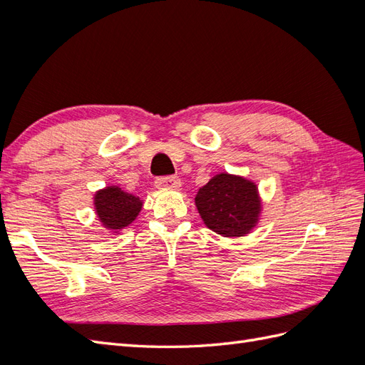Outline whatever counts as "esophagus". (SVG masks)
Instances as JSON below:
<instances>
[{
  "mask_svg": "<svg viewBox=\"0 0 365 365\" xmlns=\"http://www.w3.org/2000/svg\"><path fill=\"white\" fill-rule=\"evenodd\" d=\"M155 187L160 190H176L181 187V180L178 176H161L157 178Z\"/></svg>",
  "mask_w": 365,
  "mask_h": 365,
  "instance_id": "obj_1",
  "label": "esophagus"
}]
</instances>
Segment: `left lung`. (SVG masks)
<instances>
[{
  "label": "left lung",
  "instance_id": "8db88e82",
  "mask_svg": "<svg viewBox=\"0 0 365 365\" xmlns=\"http://www.w3.org/2000/svg\"><path fill=\"white\" fill-rule=\"evenodd\" d=\"M195 204L204 224L224 237H240L257 225L262 202L256 182L217 173L197 190Z\"/></svg>",
  "mask_w": 365,
  "mask_h": 365
}]
</instances>
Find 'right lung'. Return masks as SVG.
Wrapping results in <instances>:
<instances>
[{"mask_svg":"<svg viewBox=\"0 0 365 365\" xmlns=\"http://www.w3.org/2000/svg\"><path fill=\"white\" fill-rule=\"evenodd\" d=\"M94 207L102 225L113 233H118L134 222L143 207V201L135 195L123 192L117 185H109L96 192Z\"/></svg>","mask_w":365,"mask_h":365,"instance_id":"1","label":"right lung"}]
</instances>
